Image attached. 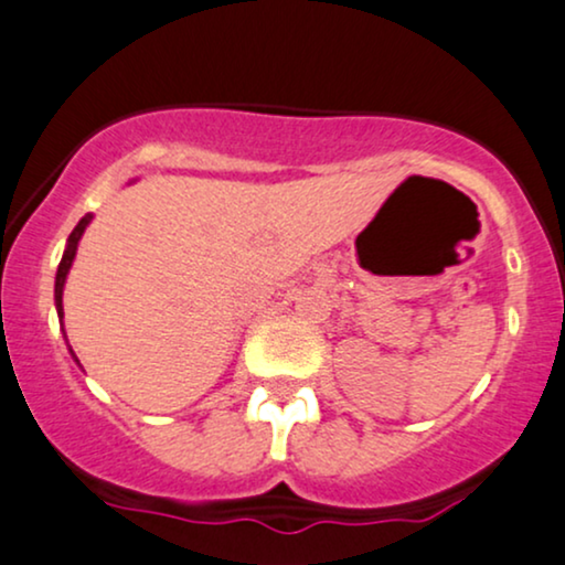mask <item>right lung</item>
<instances>
[{"label": "right lung", "mask_w": 565, "mask_h": 565, "mask_svg": "<svg viewBox=\"0 0 565 565\" xmlns=\"http://www.w3.org/2000/svg\"><path fill=\"white\" fill-rule=\"evenodd\" d=\"M135 182V180H132ZM93 221V213H88V216H83L81 221H77V226L73 230V234L67 237V247H64L62 253V260H60V268H56V281H54V305H56V318H60V326H62V318H64V307H62V295H64V281H67V274L70 268H73V260L77 255V245H81L83 234H85V226H88ZM64 341H67V333H64ZM70 354H73V360L81 365V360H77L73 347H70Z\"/></svg>", "instance_id": "right-lung-1"}]
</instances>
